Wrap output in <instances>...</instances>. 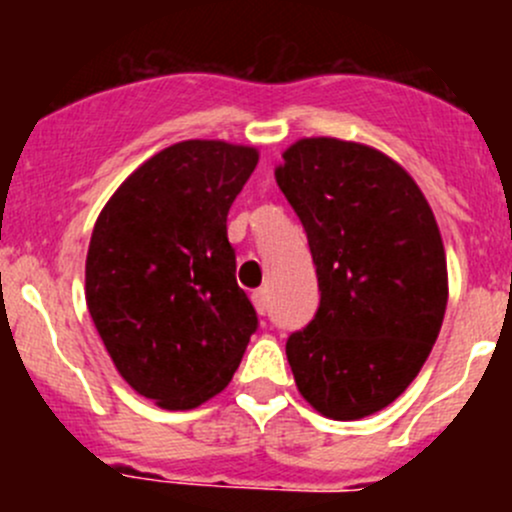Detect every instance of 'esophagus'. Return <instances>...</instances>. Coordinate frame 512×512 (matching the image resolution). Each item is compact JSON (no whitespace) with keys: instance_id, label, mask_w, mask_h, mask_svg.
I'll list each match as a JSON object with an SVG mask.
<instances>
[{"instance_id":"1","label":"esophagus","mask_w":512,"mask_h":512,"mask_svg":"<svg viewBox=\"0 0 512 512\" xmlns=\"http://www.w3.org/2000/svg\"><path fill=\"white\" fill-rule=\"evenodd\" d=\"M252 304H255V309L260 314L267 312V292H265V289H255V292H252Z\"/></svg>"}]
</instances>
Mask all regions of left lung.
Returning a JSON list of instances; mask_svg holds the SVG:
<instances>
[{
	"label": "left lung",
	"instance_id": "8db88e82",
	"mask_svg": "<svg viewBox=\"0 0 512 512\" xmlns=\"http://www.w3.org/2000/svg\"><path fill=\"white\" fill-rule=\"evenodd\" d=\"M275 178L307 232L322 292L312 322L287 339L294 384L334 421L376 414L409 389L446 314L431 205L394 158L329 136L292 143Z\"/></svg>",
	"mask_w": 512,
	"mask_h": 512
}]
</instances>
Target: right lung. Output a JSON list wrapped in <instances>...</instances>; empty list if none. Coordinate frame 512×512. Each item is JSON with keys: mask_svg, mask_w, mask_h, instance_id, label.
<instances>
[{"mask_svg": "<svg viewBox=\"0 0 512 512\" xmlns=\"http://www.w3.org/2000/svg\"><path fill=\"white\" fill-rule=\"evenodd\" d=\"M257 160L240 143H173L118 185L91 232L86 307L123 381L160 409L220 394L257 329L227 242Z\"/></svg>", "mask_w": 512, "mask_h": 512, "instance_id": "add662e5", "label": "right lung"}]
</instances>
